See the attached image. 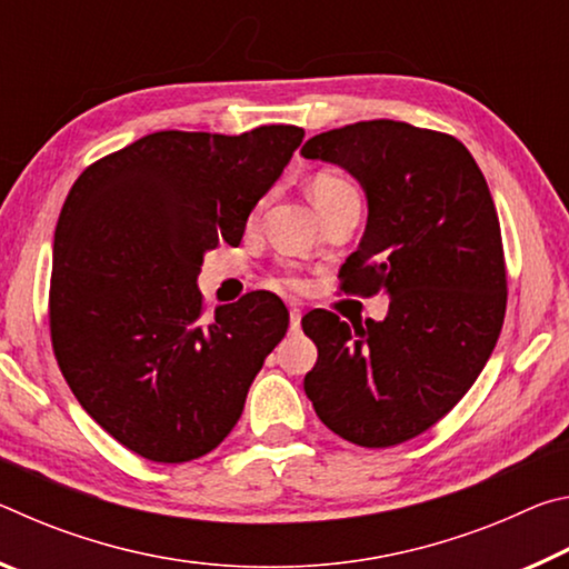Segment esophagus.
<instances>
[{
  "instance_id": "obj_1",
  "label": "esophagus",
  "mask_w": 569,
  "mask_h": 569,
  "mask_svg": "<svg viewBox=\"0 0 569 569\" xmlns=\"http://www.w3.org/2000/svg\"><path fill=\"white\" fill-rule=\"evenodd\" d=\"M301 311H298V308H291V321H288V323H291V331L296 333L298 329H301Z\"/></svg>"
}]
</instances>
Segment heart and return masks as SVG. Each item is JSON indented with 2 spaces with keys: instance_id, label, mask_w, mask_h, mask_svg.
<instances>
[{
  "instance_id": "b5f03b06",
  "label": "heart",
  "mask_w": 569,
  "mask_h": 569,
  "mask_svg": "<svg viewBox=\"0 0 569 569\" xmlns=\"http://www.w3.org/2000/svg\"><path fill=\"white\" fill-rule=\"evenodd\" d=\"M308 192H311V200L316 203V208H321L323 203H329V200H336L341 196H359L353 188V182L336 176V172H319V176L311 180V186H308ZM286 283L296 286L293 278H286Z\"/></svg>"
}]
</instances>
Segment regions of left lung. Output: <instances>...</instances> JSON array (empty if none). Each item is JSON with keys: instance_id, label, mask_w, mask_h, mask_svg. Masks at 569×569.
<instances>
[{"instance_id": "left-lung-1", "label": "left lung", "mask_w": 569, "mask_h": 569, "mask_svg": "<svg viewBox=\"0 0 569 569\" xmlns=\"http://www.w3.org/2000/svg\"><path fill=\"white\" fill-rule=\"evenodd\" d=\"M308 160L339 166L366 192V230L343 291H383V321L303 316L319 349L303 389L333 435L381 449L419 437L457 407L492 356L507 308L492 192L457 138L397 120L316 134Z\"/></svg>"}]
</instances>
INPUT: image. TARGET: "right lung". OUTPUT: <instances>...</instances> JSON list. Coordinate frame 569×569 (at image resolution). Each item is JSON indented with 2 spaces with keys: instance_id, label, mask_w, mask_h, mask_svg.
Instances as JSON below:
<instances>
[{
  "instance_id": "add662e5",
  "label": "right lung",
  "mask_w": 569,
  "mask_h": 569,
  "mask_svg": "<svg viewBox=\"0 0 569 569\" xmlns=\"http://www.w3.org/2000/svg\"><path fill=\"white\" fill-rule=\"evenodd\" d=\"M303 130H162L82 172L54 230L50 329L82 409L134 455L180 465L213 451L288 329L268 291L203 316L200 266L240 243Z\"/></svg>"
}]
</instances>
